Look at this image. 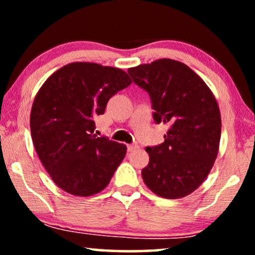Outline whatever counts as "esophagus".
Masks as SVG:
<instances>
[{"instance_id":"esophagus-1","label":"esophagus","mask_w":255,"mask_h":255,"mask_svg":"<svg viewBox=\"0 0 255 255\" xmlns=\"http://www.w3.org/2000/svg\"><path fill=\"white\" fill-rule=\"evenodd\" d=\"M137 147V145H128V152H133Z\"/></svg>"}]
</instances>
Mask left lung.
Masks as SVG:
<instances>
[{
    "instance_id": "left-lung-1",
    "label": "left lung",
    "mask_w": 255,
    "mask_h": 255,
    "mask_svg": "<svg viewBox=\"0 0 255 255\" xmlns=\"http://www.w3.org/2000/svg\"><path fill=\"white\" fill-rule=\"evenodd\" d=\"M128 73L151 96L154 121L168 125L165 141L146 147L149 162L142 180L160 197L187 196L207 179L219 151L222 120L215 95L193 69L173 59Z\"/></svg>"
}]
</instances>
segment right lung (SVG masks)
<instances>
[{"mask_svg":"<svg viewBox=\"0 0 255 255\" xmlns=\"http://www.w3.org/2000/svg\"><path fill=\"white\" fill-rule=\"evenodd\" d=\"M131 83L121 68L72 62L38 90L30 115L32 141L51 179L66 193H100L123 161L127 146L97 137L94 130L110 97Z\"/></svg>","mask_w":255,"mask_h":255,"instance_id":"right-lung-1","label":"right lung"}]
</instances>
